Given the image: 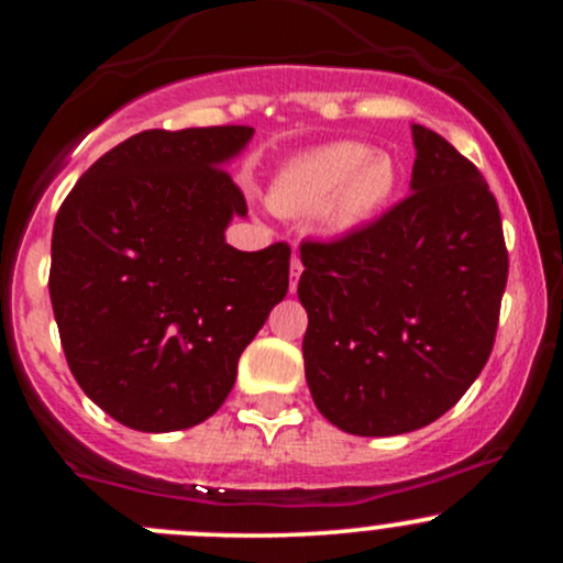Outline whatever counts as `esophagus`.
Masks as SVG:
<instances>
[{
	"mask_svg": "<svg viewBox=\"0 0 563 563\" xmlns=\"http://www.w3.org/2000/svg\"><path fill=\"white\" fill-rule=\"evenodd\" d=\"M301 273H303V264L299 256H294V260H290V294H296V286H299Z\"/></svg>",
	"mask_w": 563,
	"mask_h": 563,
	"instance_id": "1",
	"label": "esophagus"
}]
</instances>
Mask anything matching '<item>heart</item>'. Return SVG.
I'll return each instance as SVG.
<instances>
[{
	"label": "heart",
	"instance_id": "1",
	"mask_svg": "<svg viewBox=\"0 0 563 563\" xmlns=\"http://www.w3.org/2000/svg\"><path fill=\"white\" fill-rule=\"evenodd\" d=\"M399 185L389 153H371L363 142L339 140L290 158L275 174L269 206L288 217H325L328 228H360L384 209Z\"/></svg>",
	"mask_w": 563,
	"mask_h": 563
}]
</instances>
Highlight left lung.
<instances>
[{
	"label": "left lung",
	"mask_w": 563,
	"mask_h": 563,
	"mask_svg": "<svg viewBox=\"0 0 563 563\" xmlns=\"http://www.w3.org/2000/svg\"><path fill=\"white\" fill-rule=\"evenodd\" d=\"M410 196L331 243H301L303 373L322 416L357 437L437 421L493 352L508 251L482 172L412 124Z\"/></svg>",
	"instance_id": "1"
}]
</instances>
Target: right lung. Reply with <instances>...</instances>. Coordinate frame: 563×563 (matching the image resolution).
Instances as JSON below:
<instances>
[{
	"mask_svg": "<svg viewBox=\"0 0 563 563\" xmlns=\"http://www.w3.org/2000/svg\"><path fill=\"white\" fill-rule=\"evenodd\" d=\"M251 137V126L147 129L97 158L57 211L49 299L63 352L84 394L129 429L214 416L286 299L288 243L224 241L249 211L224 164Z\"/></svg>",
	"mask_w": 563,
	"mask_h": 563,
	"instance_id": "1",
	"label": "right lung"
}]
</instances>
